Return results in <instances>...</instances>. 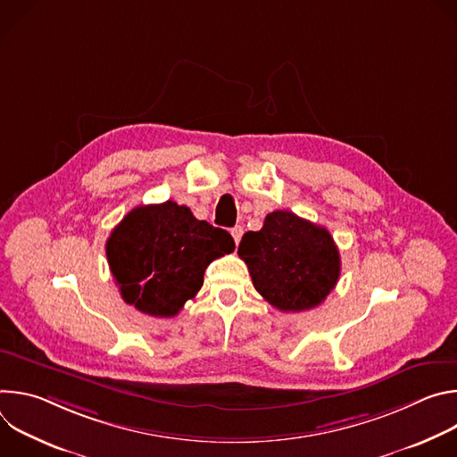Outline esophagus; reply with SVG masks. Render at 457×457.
I'll return each instance as SVG.
<instances>
[{"label": "esophagus", "mask_w": 457, "mask_h": 457, "mask_svg": "<svg viewBox=\"0 0 457 457\" xmlns=\"http://www.w3.org/2000/svg\"><path fill=\"white\" fill-rule=\"evenodd\" d=\"M242 235H244V228H242V226H235V228L231 229V237H233L235 244H238V242H240Z\"/></svg>", "instance_id": "34e87169"}]
</instances>
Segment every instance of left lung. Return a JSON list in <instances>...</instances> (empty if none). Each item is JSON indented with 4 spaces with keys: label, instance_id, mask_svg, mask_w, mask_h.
I'll use <instances>...</instances> for the list:
<instances>
[{
    "label": "left lung",
    "instance_id": "8db88e82",
    "mask_svg": "<svg viewBox=\"0 0 457 457\" xmlns=\"http://www.w3.org/2000/svg\"><path fill=\"white\" fill-rule=\"evenodd\" d=\"M254 289L284 312L320 305L340 278V253L331 233L291 212H273L238 245Z\"/></svg>",
    "mask_w": 457,
    "mask_h": 457
}]
</instances>
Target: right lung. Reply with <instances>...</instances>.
Wrapping results in <instances>:
<instances>
[{
	"instance_id": "obj_1",
	"label": "right lung",
	"mask_w": 457,
	"mask_h": 457,
	"mask_svg": "<svg viewBox=\"0 0 457 457\" xmlns=\"http://www.w3.org/2000/svg\"><path fill=\"white\" fill-rule=\"evenodd\" d=\"M233 249L226 229L197 220L173 201L134 208L106 240L122 300L159 318L175 316L203 287L206 268Z\"/></svg>"
}]
</instances>
